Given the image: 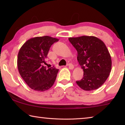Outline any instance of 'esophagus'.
<instances>
[{
    "mask_svg": "<svg viewBox=\"0 0 125 125\" xmlns=\"http://www.w3.org/2000/svg\"><path fill=\"white\" fill-rule=\"evenodd\" d=\"M67 65L69 67V68L70 69H73L74 68V65L72 63H69Z\"/></svg>",
    "mask_w": 125,
    "mask_h": 125,
    "instance_id": "34e87169",
    "label": "esophagus"
}]
</instances>
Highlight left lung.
<instances>
[{"mask_svg": "<svg viewBox=\"0 0 125 125\" xmlns=\"http://www.w3.org/2000/svg\"><path fill=\"white\" fill-rule=\"evenodd\" d=\"M77 51V60L84 71L82 79L77 85L84 90L97 89L109 77L111 69V58L103 41L95 36H82L69 37Z\"/></svg>", "mask_w": 125, "mask_h": 125, "instance_id": "1", "label": "left lung"}]
</instances>
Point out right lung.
<instances>
[{
  "label": "right lung",
  "instance_id": "add662e5",
  "mask_svg": "<svg viewBox=\"0 0 125 125\" xmlns=\"http://www.w3.org/2000/svg\"><path fill=\"white\" fill-rule=\"evenodd\" d=\"M58 39L48 36L29 39L18 53V68L21 77L30 88L44 92L53 85L59 69L45 67L50 48Z\"/></svg>",
  "mask_w": 125,
  "mask_h": 125
}]
</instances>
